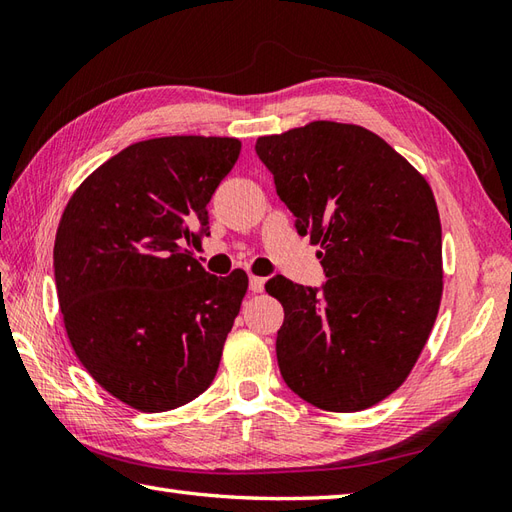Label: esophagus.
<instances>
[{
  "label": "esophagus",
  "instance_id": "1",
  "mask_svg": "<svg viewBox=\"0 0 512 512\" xmlns=\"http://www.w3.org/2000/svg\"><path fill=\"white\" fill-rule=\"evenodd\" d=\"M264 286H266V279H264V277H255V275H250V279H248V288H250V292H262V290H264Z\"/></svg>",
  "mask_w": 512,
  "mask_h": 512
}]
</instances>
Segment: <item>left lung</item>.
Instances as JSON below:
<instances>
[{
  "mask_svg": "<svg viewBox=\"0 0 512 512\" xmlns=\"http://www.w3.org/2000/svg\"><path fill=\"white\" fill-rule=\"evenodd\" d=\"M299 235L321 244L319 288L268 279L284 306L277 363L310 405L352 413L396 391L442 297V226L431 187L365 127L314 121L257 138Z\"/></svg>",
  "mask_w": 512,
  "mask_h": 512,
  "instance_id": "8db88e82",
  "label": "left lung"
}]
</instances>
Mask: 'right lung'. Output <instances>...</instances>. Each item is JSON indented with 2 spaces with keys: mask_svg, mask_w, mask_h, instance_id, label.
Masks as SVG:
<instances>
[{
  "mask_svg": "<svg viewBox=\"0 0 512 512\" xmlns=\"http://www.w3.org/2000/svg\"><path fill=\"white\" fill-rule=\"evenodd\" d=\"M237 138L165 136L125 147L85 178L61 215L54 284L76 356L140 411L187 405L211 385L248 288L187 250L209 231Z\"/></svg>",
  "mask_w": 512,
  "mask_h": 512,
  "instance_id": "1",
  "label": "right lung"
}]
</instances>
